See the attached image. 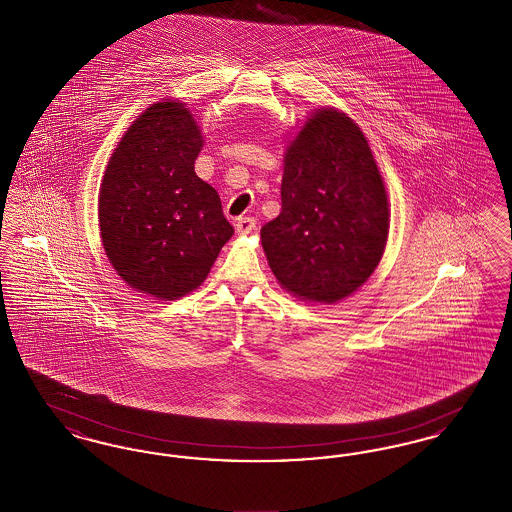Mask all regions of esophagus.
I'll list each match as a JSON object with an SVG mask.
<instances>
[{
  "mask_svg": "<svg viewBox=\"0 0 512 512\" xmlns=\"http://www.w3.org/2000/svg\"><path fill=\"white\" fill-rule=\"evenodd\" d=\"M257 228V222L251 217H240L236 220V232L238 234H251Z\"/></svg>",
  "mask_w": 512,
  "mask_h": 512,
  "instance_id": "obj_1",
  "label": "esophagus"
}]
</instances>
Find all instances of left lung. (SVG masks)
I'll return each instance as SVG.
<instances>
[{
  "label": "left lung",
  "mask_w": 512,
  "mask_h": 512,
  "mask_svg": "<svg viewBox=\"0 0 512 512\" xmlns=\"http://www.w3.org/2000/svg\"><path fill=\"white\" fill-rule=\"evenodd\" d=\"M388 226L365 134L340 111L320 109L286 151L282 211L261 228L276 280L309 301H340L378 267Z\"/></svg>",
  "instance_id": "1"
}]
</instances>
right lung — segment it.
I'll return each instance as SVG.
<instances>
[{
  "label": "right lung",
  "instance_id": "1",
  "mask_svg": "<svg viewBox=\"0 0 512 512\" xmlns=\"http://www.w3.org/2000/svg\"><path fill=\"white\" fill-rule=\"evenodd\" d=\"M203 140L178 101L147 107L122 136L103 176L99 230L122 280L178 299L207 278L234 228L213 186L194 171Z\"/></svg>",
  "mask_w": 512,
  "mask_h": 512
}]
</instances>
